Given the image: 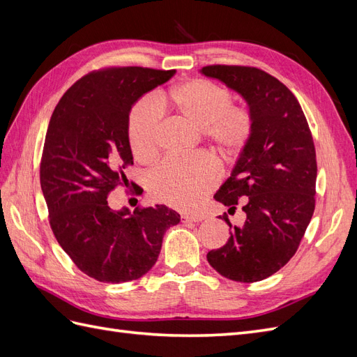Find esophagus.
I'll use <instances>...</instances> for the list:
<instances>
[{
	"label": "esophagus",
	"instance_id": "34e87169",
	"mask_svg": "<svg viewBox=\"0 0 357 357\" xmlns=\"http://www.w3.org/2000/svg\"><path fill=\"white\" fill-rule=\"evenodd\" d=\"M181 222L183 223H188V222H193V223H198V222H201L204 218L202 215H189V214H181Z\"/></svg>",
	"mask_w": 357,
	"mask_h": 357
}]
</instances>
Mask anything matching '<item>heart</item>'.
<instances>
[{"instance_id":"obj_1","label":"heart","mask_w":357,"mask_h":357,"mask_svg":"<svg viewBox=\"0 0 357 357\" xmlns=\"http://www.w3.org/2000/svg\"><path fill=\"white\" fill-rule=\"evenodd\" d=\"M229 91L207 80L183 82L156 98L138 101L128 119V137L134 156L147 162L158 152L162 112H174L183 121L202 129L204 137L223 158H229L250 138V112L232 107ZM215 183V168L205 158H168L150 172L149 192L158 202L177 210L197 208Z\"/></svg>"}]
</instances>
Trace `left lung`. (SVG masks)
I'll use <instances>...</instances> for the list:
<instances>
[{
	"label": "left lung",
	"mask_w": 357,
	"mask_h": 357,
	"mask_svg": "<svg viewBox=\"0 0 357 357\" xmlns=\"http://www.w3.org/2000/svg\"><path fill=\"white\" fill-rule=\"evenodd\" d=\"M201 73L238 92L253 117L252 135L214 195L229 213L243 202L245 220L232 226L223 214L231 235L207 261L234 282H261L296 253L314 213V142L295 95L271 74L243 66H207Z\"/></svg>",
	"instance_id": "8db88e82"
}]
</instances>
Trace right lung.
Returning <instances> with one entry per match:
<instances>
[{
  "label": "right lung",
  "instance_id": "obj_1",
  "mask_svg": "<svg viewBox=\"0 0 357 357\" xmlns=\"http://www.w3.org/2000/svg\"><path fill=\"white\" fill-rule=\"evenodd\" d=\"M174 74L143 67L92 71L63 93L50 117L40 164L50 228L74 265L98 282L143 277L156 264L167 229L180 222L167 205L131 213L114 211L107 201L117 186L128 188L123 169L134 164L129 112Z\"/></svg>",
  "mask_w": 357,
  "mask_h": 357
}]
</instances>
